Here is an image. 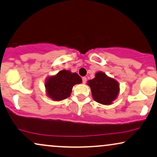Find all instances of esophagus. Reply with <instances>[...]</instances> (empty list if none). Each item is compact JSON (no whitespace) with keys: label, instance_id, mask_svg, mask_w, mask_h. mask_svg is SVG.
<instances>
[{"label":"esophagus","instance_id":"34e87169","mask_svg":"<svg viewBox=\"0 0 157 157\" xmlns=\"http://www.w3.org/2000/svg\"><path fill=\"white\" fill-rule=\"evenodd\" d=\"M82 82H83V83H84V84H85V83L86 82V77H83Z\"/></svg>","mask_w":157,"mask_h":157}]
</instances>
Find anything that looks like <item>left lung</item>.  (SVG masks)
<instances>
[{
	"label": "left lung",
	"instance_id": "obj_1",
	"mask_svg": "<svg viewBox=\"0 0 157 157\" xmlns=\"http://www.w3.org/2000/svg\"><path fill=\"white\" fill-rule=\"evenodd\" d=\"M87 83L94 101L102 105H111L119 94V82L102 71L97 72L95 77Z\"/></svg>",
	"mask_w": 157,
	"mask_h": 157
}]
</instances>
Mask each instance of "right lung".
Returning a JSON list of instances; mask_svg holds the SVG:
<instances>
[{"label":"right lung","instance_id":"add662e5","mask_svg":"<svg viewBox=\"0 0 157 157\" xmlns=\"http://www.w3.org/2000/svg\"><path fill=\"white\" fill-rule=\"evenodd\" d=\"M82 82V79L76 73L69 70H63L56 75L46 78L44 86L46 93L54 101H61L71 95L73 86Z\"/></svg>","mask_w":157,"mask_h":157}]
</instances>
